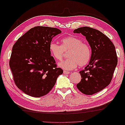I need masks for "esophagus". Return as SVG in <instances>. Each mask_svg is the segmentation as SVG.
<instances>
[{
	"instance_id": "34e87169",
	"label": "esophagus",
	"mask_w": 125,
	"mask_h": 125,
	"mask_svg": "<svg viewBox=\"0 0 125 125\" xmlns=\"http://www.w3.org/2000/svg\"><path fill=\"white\" fill-rule=\"evenodd\" d=\"M63 73L65 74H68L70 73L69 71H67L66 70H63Z\"/></svg>"
}]
</instances>
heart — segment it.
<instances>
[{"mask_svg": "<svg viewBox=\"0 0 125 125\" xmlns=\"http://www.w3.org/2000/svg\"><path fill=\"white\" fill-rule=\"evenodd\" d=\"M52 56L57 60H62L68 52L69 58L63 60L58 65L65 70H72L78 65L84 66L91 57L92 52L90 45L82 40L74 36H68L61 40V45L52 42L49 45Z\"/></svg>", "mask_w": 125, "mask_h": 125, "instance_id": "heart-1", "label": "heart"}]
</instances>
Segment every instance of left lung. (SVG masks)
<instances>
[{
  "label": "left lung",
  "instance_id": "obj_1",
  "mask_svg": "<svg viewBox=\"0 0 125 125\" xmlns=\"http://www.w3.org/2000/svg\"><path fill=\"white\" fill-rule=\"evenodd\" d=\"M85 36L92 50L88 66L80 71L81 81L78 90L86 95H92L105 88L110 83L117 65L115 47L107 36L96 29L79 28L73 31Z\"/></svg>",
  "mask_w": 125,
  "mask_h": 125
}]
</instances>
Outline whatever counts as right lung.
<instances>
[{
	"label": "right lung",
	"instance_id": "right-lung-1",
	"mask_svg": "<svg viewBox=\"0 0 125 125\" xmlns=\"http://www.w3.org/2000/svg\"><path fill=\"white\" fill-rule=\"evenodd\" d=\"M61 33L57 28L37 26L13 45L9 66L15 84L24 93L35 97L46 95L62 74L49 50L52 39Z\"/></svg>",
	"mask_w": 125,
	"mask_h": 125
}]
</instances>
